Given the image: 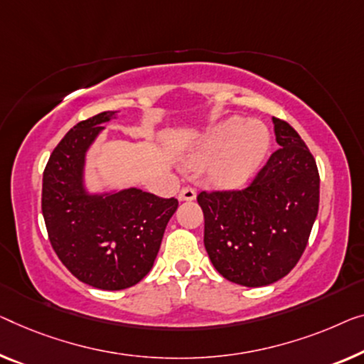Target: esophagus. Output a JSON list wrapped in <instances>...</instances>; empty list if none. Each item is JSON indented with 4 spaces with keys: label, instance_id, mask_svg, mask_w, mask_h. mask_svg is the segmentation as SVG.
Masks as SVG:
<instances>
[{
    "label": "esophagus",
    "instance_id": "esophagus-1",
    "mask_svg": "<svg viewBox=\"0 0 364 364\" xmlns=\"http://www.w3.org/2000/svg\"><path fill=\"white\" fill-rule=\"evenodd\" d=\"M194 198H196V189L191 188V186L181 188L180 194H178V199H180V200H193Z\"/></svg>",
    "mask_w": 364,
    "mask_h": 364
}]
</instances>
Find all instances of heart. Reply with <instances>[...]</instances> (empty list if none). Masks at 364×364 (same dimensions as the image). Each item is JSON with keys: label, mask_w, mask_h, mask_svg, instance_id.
I'll return each instance as SVG.
<instances>
[{"label": "heart", "mask_w": 364, "mask_h": 364, "mask_svg": "<svg viewBox=\"0 0 364 364\" xmlns=\"http://www.w3.org/2000/svg\"><path fill=\"white\" fill-rule=\"evenodd\" d=\"M269 147L264 126L248 119L234 117L209 130L196 150L198 160L220 156L214 166V178L225 184H240L262 164Z\"/></svg>", "instance_id": "1"}]
</instances>
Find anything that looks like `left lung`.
Here are the masks:
<instances>
[{
	"mask_svg": "<svg viewBox=\"0 0 364 364\" xmlns=\"http://www.w3.org/2000/svg\"><path fill=\"white\" fill-rule=\"evenodd\" d=\"M273 124L279 149L247 188L198 194L210 262L248 287L274 283L296 267L318 213L321 178L311 150L283 119Z\"/></svg>",
	"mask_w": 364,
	"mask_h": 364,
	"instance_id": "1",
	"label": "left lung"
}]
</instances>
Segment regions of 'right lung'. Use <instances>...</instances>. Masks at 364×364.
I'll list each match as a JSON object with an SVG mask.
<instances>
[{"label": "right lung", "mask_w": 364, "mask_h": 364, "mask_svg": "<svg viewBox=\"0 0 364 364\" xmlns=\"http://www.w3.org/2000/svg\"><path fill=\"white\" fill-rule=\"evenodd\" d=\"M105 111L78 122L53 149L42 178V214L57 257L81 283L119 291L137 284L154 267L178 199L130 188L88 194L83 186L85 154Z\"/></svg>", "instance_id": "add662e5"}]
</instances>
